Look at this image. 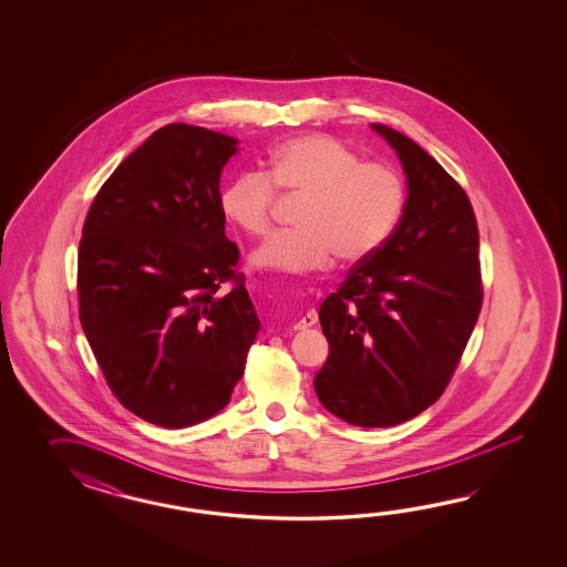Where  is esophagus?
<instances>
[{
    "instance_id": "esophagus-1",
    "label": "esophagus",
    "mask_w": 567,
    "mask_h": 567,
    "mask_svg": "<svg viewBox=\"0 0 567 567\" xmlns=\"http://www.w3.org/2000/svg\"><path fill=\"white\" fill-rule=\"evenodd\" d=\"M316 322H318V313H316V310H308V313L301 316L300 320L293 324V330H306V328H310Z\"/></svg>"
}]
</instances>
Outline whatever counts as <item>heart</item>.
<instances>
[{"label":"heart","instance_id":"obj_1","mask_svg":"<svg viewBox=\"0 0 567 567\" xmlns=\"http://www.w3.org/2000/svg\"><path fill=\"white\" fill-rule=\"evenodd\" d=\"M278 193L301 198L296 230L279 233L254 255V266L284 274L324 269L337 255L359 264L377 254L399 223L405 186L395 168L362 162L361 154L326 133L276 145L266 174L241 172L220 193V208L251 237L271 229Z\"/></svg>","mask_w":567,"mask_h":567}]
</instances>
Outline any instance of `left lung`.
Here are the masks:
<instances>
[{
  "mask_svg": "<svg viewBox=\"0 0 567 567\" xmlns=\"http://www.w3.org/2000/svg\"><path fill=\"white\" fill-rule=\"evenodd\" d=\"M398 152L408 200L385 245L320 306L330 354L313 389L350 425L389 427L442 398L482 308L478 225L468 194L408 135L373 123Z\"/></svg>",
  "mask_w": 567,
  "mask_h": 567,
  "instance_id": "1",
  "label": "left lung"
}]
</instances>
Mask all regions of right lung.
<instances>
[{"label": "right lung", "instance_id": "obj_1", "mask_svg": "<svg viewBox=\"0 0 567 567\" xmlns=\"http://www.w3.org/2000/svg\"><path fill=\"white\" fill-rule=\"evenodd\" d=\"M235 145L196 125L159 127L109 176L83 225L86 340L121 405L162 427L217 415L259 332L220 208Z\"/></svg>", "mask_w": 567, "mask_h": 567}]
</instances>
